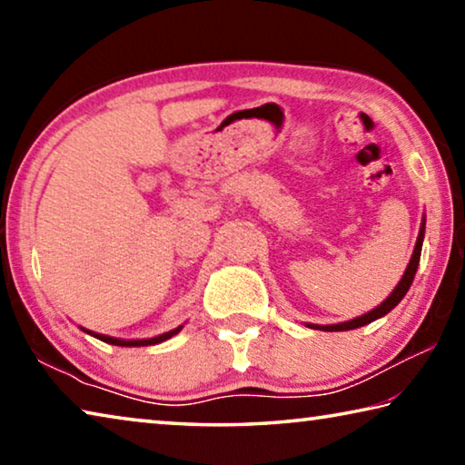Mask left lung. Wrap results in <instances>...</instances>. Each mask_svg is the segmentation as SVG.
<instances>
[{
  "instance_id": "obj_1",
  "label": "left lung",
  "mask_w": 465,
  "mask_h": 465,
  "mask_svg": "<svg viewBox=\"0 0 465 465\" xmlns=\"http://www.w3.org/2000/svg\"><path fill=\"white\" fill-rule=\"evenodd\" d=\"M422 238H424V223L420 227V233H419V240H416V248H414V254L411 258V264H408V269L404 272L402 281L398 282V287L391 291V295L385 299V302L381 305H377L375 310H371L369 313H365V316L361 318H355L351 322H342V324H334V326H312V328H320V330H326V332H342V330H355V328H361L365 324H371L373 320L385 316V313H390L396 305L402 302V297L408 293V289H411L412 281H414V274H416V269H419V262H420V250H422Z\"/></svg>"
}]
</instances>
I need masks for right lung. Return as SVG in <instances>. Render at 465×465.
<instances>
[{"label":"right lung","instance_id":"right-lung-1","mask_svg":"<svg viewBox=\"0 0 465 465\" xmlns=\"http://www.w3.org/2000/svg\"><path fill=\"white\" fill-rule=\"evenodd\" d=\"M180 330H183V326H178L176 330H172V332H166V334H160L155 338H147V341H121V338H113V336H104V334H96V332H90L88 334L100 338L102 342H108V344H116V346H147V344H157V342H163L168 341V338H172L174 334H178Z\"/></svg>","mask_w":465,"mask_h":465}]
</instances>
